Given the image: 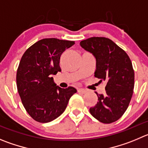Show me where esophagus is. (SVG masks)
Here are the masks:
<instances>
[{
	"instance_id": "34e87169",
	"label": "esophagus",
	"mask_w": 148,
	"mask_h": 148,
	"mask_svg": "<svg viewBox=\"0 0 148 148\" xmlns=\"http://www.w3.org/2000/svg\"><path fill=\"white\" fill-rule=\"evenodd\" d=\"M77 91H78L79 93H82V94H84V93H86V90L83 89V88H79V89L77 90Z\"/></svg>"
}]
</instances>
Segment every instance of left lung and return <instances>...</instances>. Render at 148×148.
<instances>
[{"label": "left lung", "instance_id": "obj_1", "mask_svg": "<svg viewBox=\"0 0 148 148\" xmlns=\"http://www.w3.org/2000/svg\"><path fill=\"white\" fill-rule=\"evenodd\" d=\"M85 50L96 58L95 77L107 83L104 94H98V102L90 112L103 123L118 121L128 108L134 87V71L126 52L104 37H92L80 42Z\"/></svg>", "mask_w": 148, "mask_h": 148}]
</instances>
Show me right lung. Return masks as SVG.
Masks as SVG:
<instances>
[{
    "label": "right lung",
    "mask_w": 148,
    "mask_h": 148,
    "mask_svg": "<svg viewBox=\"0 0 148 148\" xmlns=\"http://www.w3.org/2000/svg\"><path fill=\"white\" fill-rule=\"evenodd\" d=\"M74 41L43 38L23 54L16 72V86L23 104L33 119L49 123L66 110L70 98L77 93L73 87L61 88L52 75L61 71V55Z\"/></svg>",
    "instance_id": "1"
}]
</instances>
